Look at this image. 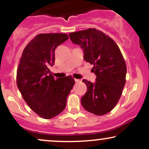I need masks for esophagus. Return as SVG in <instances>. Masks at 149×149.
Wrapping results in <instances>:
<instances>
[{
  "label": "esophagus",
  "mask_w": 149,
  "mask_h": 149,
  "mask_svg": "<svg viewBox=\"0 0 149 149\" xmlns=\"http://www.w3.org/2000/svg\"><path fill=\"white\" fill-rule=\"evenodd\" d=\"M75 82H76V83H78V82H80V79H75Z\"/></svg>",
  "instance_id": "34e87169"
}]
</instances>
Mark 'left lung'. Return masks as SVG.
<instances>
[{
  "label": "left lung",
  "instance_id": "left-lung-1",
  "mask_svg": "<svg viewBox=\"0 0 149 149\" xmlns=\"http://www.w3.org/2000/svg\"><path fill=\"white\" fill-rule=\"evenodd\" d=\"M73 43L80 46L83 58L93 64L96 81L83 79L88 90L81 98V104L88 112L97 116L107 114L120 98L127 68L118 46L113 39L96 29L69 34Z\"/></svg>",
  "mask_w": 149,
  "mask_h": 149
}]
</instances>
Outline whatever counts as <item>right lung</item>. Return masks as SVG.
Instances as JSON below:
<instances>
[{
  "instance_id": "obj_1",
  "label": "right lung",
  "mask_w": 149,
  "mask_h": 149,
  "mask_svg": "<svg viewBox=\"0 0 149 149\" xmlns=\"http://www.w3.org/2000/svg\"><path fill=\"white\" fill-rule=\"evenodd\" d=\"M68 39L66 33L39 34L27 44L20 59L17 87L29 107L42 118H52L64 110L75 84L71 76L55 79L49 69L54 64L56 47Z\"/></svg>"
}]
</instances>
